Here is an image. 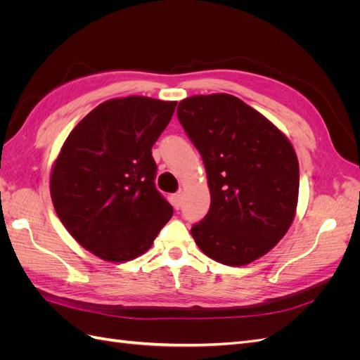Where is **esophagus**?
<instances>
[{"instance_id": "1", "label": "esophagus", "mask_w": 360, "mask_h": 360, "mask_svg": "<svg viewBox=\"0 0 360 360\" xmlns=\"http://www.w3.org/2000/svg\"><path fill=\"white\" fill-rule=\"evenodd\" d=\"M181 193L179 192V193H174L172 195V197H171V204H172V207H174V209H180V207H181Z\"/></svg>"}]
</instances>
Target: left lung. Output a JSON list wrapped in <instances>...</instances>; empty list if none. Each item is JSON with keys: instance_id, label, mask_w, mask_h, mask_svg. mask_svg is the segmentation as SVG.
I'll list each match as a JSON object with an SVG mask.
<instances>
[{"instance_id": "obj_1", "label": "left lung", "mask_w": 360, "mask_h": 360, "mask_svg": "<svg viewBox=\"0 0 360 360\" xmlns=\"http://www.w3.org/2000/svg\"><path fill=\"white\" fill-rule=\"evenodd\" d=\"M177 117L201 153L210 210L192 226L202 252L245 266L285 236L296 216L299 160L288 138L236 96H191Z\"/></svg>"}]
</instances>
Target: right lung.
Instances as JSON below:
<instances>
[{
	"label": "right lung",
	"instance_id": "1",
	"mask_svg": "<svg viewBox=\"0 0 360 360\" xmlns=\"http://www.w3.org/2000/svg\"><path fill=\"white\" fill-rule=\"evenodd\" d=\"M177 102L127 96L86 114L64 141L51 169V198L82 248L110 263L144 252L172 216L155 186L151 147Z\"/></svg>",
	"mask_w": 360,
	"mask_h": 360
}]
</instances>
